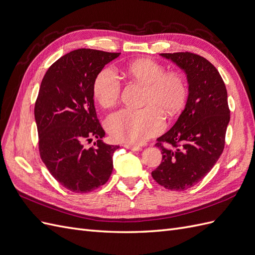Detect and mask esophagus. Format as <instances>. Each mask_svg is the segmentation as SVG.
Wrapping results in <instances>:
<instances>
[{"instance_id": "34e87169", "label": "esophagus", "mask_w": 255, "mask_h": 255, "mask_svg": "<svg viewBox=\"0 0 255 255\" xmlns=\"http://www.w3.org/2000/svg\"><path fill=\"white\" fill-rule=\"evenodd\" d=\"M123 146H125V148H127V149H128V150H132V151H140L141 150L140 146L134 145V144H123Z\"/></svg>"}]
</instances>
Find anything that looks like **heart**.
Here are the masks:
<instances>
[{
  "label": "heart",
  "instance_id": "heart-1",
  "mask_svg": "<svg viewBox=\"0 0 255 255\" xmlns=\"http://www.w3.org/2000/svg\"><path fill=\"white\" fill-rule=\"evenodd\" d=\"M129 80L144 86L143 109H125L114 113L106 120V129L115 140L140 143L164 128L163 114H179L186 102L187 83L179 72H165V68L150 58H140L125 68ZM122 85L111 68L100 72L94 83V97L98 103L109 109L117 104Z\"/></svg>",
  "mask_w": 255,
  "mask_h": 255
}]
</instances>
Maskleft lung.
I'll list each match as a JSON object with an SVG mask.
<instances>
[{
    "mask_svg": "<svg viewBox=\"0 0 255 255\" xmlns=\"http://www.w3.org/2000/svg\"><path fill=\"white\" fill-rule=\"evenodd\" d=\"M187 74L188 99L174 126L157 138L160 165L152 177L167 189L186 190L212 170L225 149L230 121L225 82L213 64L190 52L161 53Z\"/></svg>",
    "mask_w": 255,
    "mask_h": 255,
    "instance_id": "1",
    "label": "left lung"
}]
</instances>
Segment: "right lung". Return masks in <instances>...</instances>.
I'll return each mask as SVG.
<instances>
[{
    "mask_svg": "<svg viewBox=\"0 0 255 255\" xmlns=\"http://www.w3.org/2000/svg\"><path fill=\"white\" fill-rule=\"evenodd\" d=\"M78 49L57 59L45 72L35 103L39 153L59 184L85 194L102 186L113 172L119 145L103 143L105 135L94 103V83L106 64L119 56ZM98 137L96 148L83 143Z\"/></svg>",
    "mask_w": 255,
    "mask_h": 255,
    "instance_id": "add662e5",
    "label": "right lung"
}]
</instances>
